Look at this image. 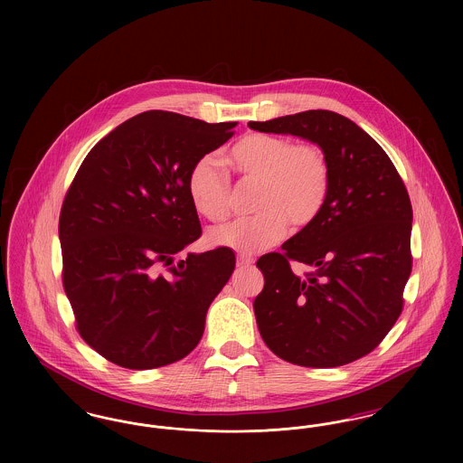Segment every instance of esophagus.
Instances as JSON below:
<instances>
[{
    "label": "esophagus",
    "mask_w": 463,
    "mask_h": 463,
    "mask_svg": "<svg viewBox=\"0 0 463 463\" xmlns=\"http://www.w3.org/2000/svg\"><path fill=\"white\" fill-rule=\"evenodd\" d=\"M251 264H253V260L248 259V257H238V260H236V265H238L240 269H246V267H250Z\"/></svg>",
    "instance_id": "1"
}]
</instances>
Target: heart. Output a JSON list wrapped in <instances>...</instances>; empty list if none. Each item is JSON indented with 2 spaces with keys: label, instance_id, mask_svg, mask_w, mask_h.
<instances>
[{
  "label": "heart",
  "instance_id": "heart-1",
  "mask_svg": "<svg viewBox=\"0 0 463 463\" xmlns=\"http://www.w3.org/2000/svg\"><path fill=\"white\" fill-rule=\"evenodd\" d=\"M232 170L257 180L251 212L255 215L213 227L206 240L242 255L300 232L321 215L330 193V163L321 147L295 144L278 135L250 133L227 153ZM187 194L199 215L219 222L229 213L231 184L213 156H203L187 176Z\"/></svg>",
  "mask_w": 463,
  "mask_h": 463
}]
</instances>
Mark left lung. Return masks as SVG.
Returning <instances> with one entry per match:
<instances>
[{
  "label": "left lung",
  "instance_id": "obj_1",
  "mask_svg": "<svg viewBox=\"0 0 463 463\" xmlns=\"http://www.w3.org/2000/svg\"><path fill=\"white\" fill-rule=\"evenodd\" d=\"M251 130L295 135L323 149L330 193L321 215L259 259L253 310L265 345L288 363L335 368L372 353L402 310L413 210L396 166L373 138L333 110H306ZM291 260L313 270L295 275Z\"/></svg>",
  "mask_w": 463,
  "mask_h": 463
}]
</instances>
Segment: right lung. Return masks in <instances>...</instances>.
Returning a JSON list of instances; mask_svg holds the SVG:
<instances>
[{
  "label": "right lung",
  "mask_w": 463,
  "mask_h": 463,
  "mask_svg": "<svg viewBox=\"0 0 463 463\" xmlns=\"http://www.w3.org/2000/svg\"><path fill=\"white\" fill-rule=\"evenodd\" d=\"M236 125L147 110L106 135L74 176L59 222L64 289L80 335L110 363L153 370L198 345L236 257L221 246L174 264L201 236L187 176Z\"/></svg>",
  "instance_id": "1"
}]
</instances>
